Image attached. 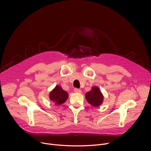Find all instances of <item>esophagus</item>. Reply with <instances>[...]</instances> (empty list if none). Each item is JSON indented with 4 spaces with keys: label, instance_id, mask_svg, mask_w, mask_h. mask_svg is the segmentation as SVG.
Wrapping results in <instances>:
<instances>
[{
    "label": "esophagus",
    "instance_id": "34e87169",
    "mask_svg": "<svg viewBox=\"0 0 151 151\" xmlns=\"http://www.w3.org/2000/svg\"><path fill=\"white\" fill-rule=\"evenodd\" d=\"M74 91H75V92H76V93H81V89H78V88H75V89H74Z\"/></svg>",
    "mask_w": 151,
    "mask_h": 151
}]
</instances>
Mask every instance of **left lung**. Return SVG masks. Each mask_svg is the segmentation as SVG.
I'll use <instances>...</instances> for the list:
<instances>
[{"instance_id":"1","label":"left lung","mask_w":151,"mask_h":151,"mask_svg":"<svg viewBox=\"0 0 151 151\" xmlns=\"http://www.w3.org/2000/svg\"><path fill=\"white\" fill-rule=\"evenodd\" d=\"M85 97L87 101L92 106L95 107L101 105L103 101H104V96H103L99 88L96 86L93 87L91 91L87 92Z\"/></svg>"}]
</instances>
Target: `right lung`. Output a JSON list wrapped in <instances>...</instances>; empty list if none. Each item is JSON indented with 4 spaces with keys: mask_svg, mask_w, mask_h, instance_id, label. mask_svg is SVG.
<instances>
[{
    "mask_svg": "<svg viewBox=\"0 0 151 151\" xmlns=\"http://www.w3.org/2000/svg\"><path fill=\"white\" fill-rule=\"evenodd\" d=\"M68 94L59 86H56L50 93V99L55 103V105H60L68 99Z\"/></svg>",
    "mask_w": 151,
    "mask_h": 151,
    "instance_id": "1",
    "label": "right lung"
}]
</instances>
